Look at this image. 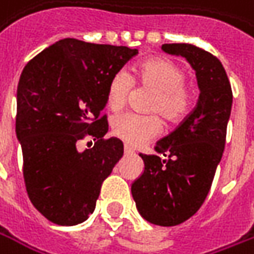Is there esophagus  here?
Masks as SVG:
<instances>
[{"instance_id":"1","label":"esophagus","mask_w":254,"mask_h":254,"mask_svg":"<svg viewBox=\"0 0 254 254\" xmlns=\"http://www.w3.org/2000/svg\"><path fill=\"white\" fill-rule=\"evenodd\" d=\"M124 152H125V154H133V153H135V150H133L132 147H129L127 144H125V147H124Z\"/></svg>"}]
</instances>
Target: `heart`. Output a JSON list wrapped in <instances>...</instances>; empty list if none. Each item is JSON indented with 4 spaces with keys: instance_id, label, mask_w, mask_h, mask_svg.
<instances>
[{
    "instance_id": "b5f03b06",
    "label": "heart",
    "mask_w": 254,
    "mask_h": 254,
    "mask_svg": "<svg viewBox=\"0 0 254 254\" xmlns=\"http://www.w3.org/2000/svg\"><path fill=\"white\" fill-rule=\"evenodd\" d=\"M186 71L176 62L154 57L133 67L130 77L121 70L112 75L107 88V104L111 111H119L127 104V95L135 85L153 90L147 104L149 112L160 114L169 124L184 118L191 108L192 94L186 85ZM112 132L129 146H139L162 132V121L157 115L122 114L112 121Z\"/></svg>"
}]
</instances>
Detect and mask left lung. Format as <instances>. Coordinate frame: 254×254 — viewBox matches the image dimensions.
Returning a JSON list of instances; mask_svg holds the SVG:
<instances>
[{"label": "left lung", "mask_w": 254, "mask_h": 254, "mask_svg": "<svg viewBox=\"0 0 254 254\" xmlns=\"http://www.w3.org/2000/svg\"><path fill=\"white\" fill-rule=\"evenodd\" d=\"M169 55L187 59L195 70L197 107L154 150L139 154L144 170L132 184V197L147 222L176 226L197 212L212 186L222 159L232 110V88L222 63L209 52L190 43H166Z\"/></svg>", "instance_id": "obj_1"}]
</instances>
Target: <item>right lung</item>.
<instances>
[{
    "label": "right lung",
    "instance_id": "obj_1",
    "mask_svg": "<svg viewBox=\"0 0 254 254\" xmlns=\"http://www.w3.org/2000/svg\"><path fill=\"white\" fill-rule=\"evenodd\" d=\"M137 49L62 39L23 68L16 91V137L33 206L50 222L73 226L95 209L102 181L124 156L108 132L107 88ZM90 135L94 146L76 143ZM88 144H91L88 142Z\"/></svg>",
    "mask_w": 254,
    "mask_h": 254
}]
</instances>
